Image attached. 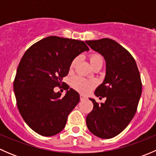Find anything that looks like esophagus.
I'll return each mask as SVG.
<instances>
[{
  "mask_svg": "<svg viewBox=\"0 0 156 156\" xmlns=\"http://www.w3.org/2000/svg\"><path fill=\"white\" fill-rule=\"evenodd\" d=\"M80 100H81V101H83V100H87V97H86L85 96H84V95H82V94H81V95H80Z\"/></svg>",
  "mask_w": 156,
  "mask_h": 156,
  "instance_id": "34e87169",
  "label": "esophagus"
}]
</instances>
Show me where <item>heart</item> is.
I'll list each match as a JSON object with an SVG mask.
<instances>
[{"instance_id": "b5f03b06", "label": "heart", "mask_w": 156, "mask_h": 156, "mask_svg": "<svg viewBox=\"0 0 156 156\" xmlns=\"http://www.w3.org/2000/svg\"><path fill=\"white\" fill-rule=\"evenodd\" d=\"M89 59L90 62L92 66H94L97 64H101L103 66V59L101 55L99 54V53H93L90 56ZM78 60H79L78 57H75V59H72L70 64L71 69L75 68V66L78 63ZM72 86L76 90L83 93V94H87L94 87V83L93 81H89V80L85 79V78H81V77H76L72 80Z\"/></svg>"}]
</instances>
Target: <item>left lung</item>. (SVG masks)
<instances>
[{"label": "left lung", "instance_id": "obj_1", "mask_svg": "<svg viewBox=\"0 0 156 156\" xmlns=\"http://www.w3.org/2000/svg\"><path fill=\"white\" fill-rule=\"evenodd\" d=\"M90 48L106 60L103 82L96 89L97 97L106 98L86 118L90 131L103 139H110L123 131L133 119L142 94V82L135 59L125 48L109 38L87 41Z\"/></svg>", "mask_w": 156, "mask_h": 156}]
</instances>
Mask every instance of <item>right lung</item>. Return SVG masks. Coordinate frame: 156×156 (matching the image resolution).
<instances>
[{"label":"right lung","mask_w":156,"mask_h":156,"mask_svg":"<svg viewBox=\"0 0 156 156\" xmlns=\"http://www.w3.org/2000/svg\"><path fill=\"white\" fill-rule=\"evenodd\" d=\"M89 48L84 41L50 36L34 44L26 51L13 82L17 107L26 123L38 134L51 136L62 131L69 113L80 96L65 82L72 59ZM64 86L61 97L56 87Z\"/></svg>","instance_id":"right-lung-1"}]
</instances>
